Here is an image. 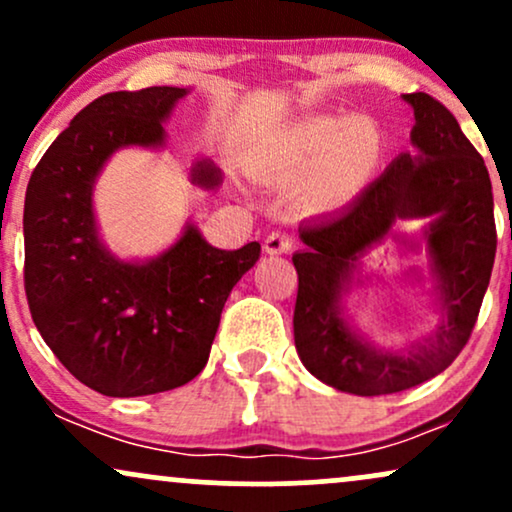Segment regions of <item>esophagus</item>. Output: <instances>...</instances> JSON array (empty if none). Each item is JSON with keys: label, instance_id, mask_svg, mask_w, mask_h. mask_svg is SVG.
Here are the masks:
<instances>
[{"label": "esophagus", "instance_id": "34e87169", "mask_svg": "<svg viewBox=\"0 0 512 512\" xmlns=\"http://www.w3.org/2000/svg\"><path fill=\"white\" fill-rule=\"evenodd\" d=\"M291 248H293L291 236H286V233L281 231L269 233L267 240H264V252H267V255H286Z\"/></svg>", "mask_w": 512, "mask_h": 512}]
</instances>
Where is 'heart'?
<instances>
[{
	"label": "heart",
	"mask_w": 512,
	"mask_h": 512,
	"mask_svg": "<svg viewBox=\"0 0 512 512\" xmlns=\"http://www.w3.org/2000/svg\"><path fill=\"white\" fill-rule=\"evenodd\" d=\"M385 146V132L370 117L317 113L281 129L264 166L281 182L303 180L301 197L310 209H337L370 185Z\"/></svg>",
	"instance_id": "obj_1"
}]
</instances>
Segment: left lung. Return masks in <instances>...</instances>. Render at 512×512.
<instances>
[{
	"label": "left lung",
	"instance_id": "8db88e82",
	"mask_svg": "<svg viewBox=\"0 0 512 512\" xmlns=\"http://www.w3.org/2000/svg\"><path fill=\"white\" fill-rule=\"evenodd\" d=\"M414 108L411 146L339 214L298 226L293 255L298 296L293 339L303 366L339 392L392 395L436 378L455 361L477 322L496 257L493 192L484 158L457 120L428 93H404ZM424 220L405 247L427 248L439 322L404 350L363 338L345 317L343 298L360 283V257L395 222Z\"/></svg>",
	"mask_w": 512,
	"mask_h": 512
}]
</instances>
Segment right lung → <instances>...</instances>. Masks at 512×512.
Here are the masks:
<instances>
[{
	"label": "right lung",
	"instance_id": "add662e5",
	"mask_svg": "<svg viewBox=\"0 0 512 512\" xmlns=\"http://www.w3.org/2000/svg\"><path fill=\"white\" fill-rule=\"evenodd\" d=\"M190 88L151 86L88 103L35 166L23 204L26 296L40 337L62 366L105 397H142L190 383L207 366L221 310L260 243L219 250L195 223L149 260L105 248L93 187L115 151L166 146L168 120ZM192 182L221 170L197 161Z\"/></svg>",
	"mask_w": 512,
	"mask_h": 512
}]
</instances>
